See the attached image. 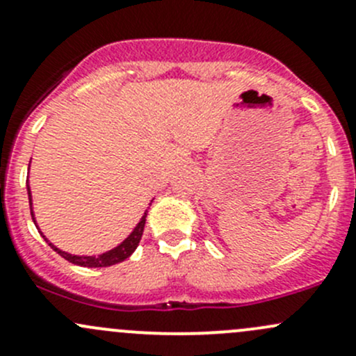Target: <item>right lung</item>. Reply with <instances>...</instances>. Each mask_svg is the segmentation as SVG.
<instances>
[{
    "instance_id": "1",
    "label": "right lung",
    "mask_w": 356,
    "mask_h": 356,
    "mask_svg": "<svg viewBox=\"0 0 356 356\" xmlns=\"http://www.w3.org/2000/svg\"><path fill=\"white\" fill-rule=\"evenodd\" d=\"M29 167H31V163H29ZM27 195H29V207H31L32 220H34L35 227L39 229L38 222H35V217H34V210H32V195H31V186H29V181H27ZM149 204H152V203H149ZM146 215H148V210L145 211V215H143L141 220L138 222V225L132 229L131 234H129L127 238H125L124 241L120 243V245L111 248V250L105 251V253H102V254H92V257H86V254H70V253H67V251H62L60 248H56L51 241H48V238H46L42 232H41V236L44 238V241L48 243V245L51 246L53 250H55L56 253L60 254V257H63L65 260L70 261V264L81 265V267H95V268L96 267H110V265L120 264V261H124L125 258H129L132 253H134L136 248H138L139 241H141V238H143V231H145V224H146Z\"/></svg>"
}]
</instances>
